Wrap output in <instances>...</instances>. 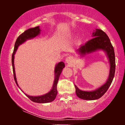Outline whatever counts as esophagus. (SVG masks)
Listing matches in <instances>:
<instances>
[{"label": "esophagus", "instance_id": "34e87169", "mask_svg": "<svg viewBox=\"0 0 125 125\" xmlns=\"http://www.w3.org/2000/svg\"><path fill=\"white\" fill-rule=\"evenodd\" d=\"M65 61L66 63L68 64H72L73 62V59L72 57L68 56L67 58H66V59Z\"/></svg>", "mask_w": 125, "mask_h": 125}]
</instances>
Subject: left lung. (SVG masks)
<instances>
[{
  "instance_id": "obj_1",
  "label": "left lung",
  "mask_w": 125,
  "mask_h": 125,
  "mask_svg": "<svg viewBox=\"0 0 125 125\" xmlns=\"http://www.w3.org/2000/svg\"><path fill=\"white\" fill-rule=\"evenodd\" d=\"M92 37L90 41L84 44H82L76 50L80 56L84 57L87 54L102 51L106 53L110 65L109 74L107 81L104 84L98 88L91 91L82 90L74 84L76 94L77 97L83 100H96L102 96L106 92L111 84L115 73V56L113 47L112 45L109 38L104 31L99 29H96L92 33Z\"/></svg>"
}]
</instances>
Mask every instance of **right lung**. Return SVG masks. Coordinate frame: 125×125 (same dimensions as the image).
Listing matches in <instances>:
<instances>
[{"instance_id":"right-lung-1","label":"right lung","mask_w":125,"mask_h":125,"mask_svg":"<svg viewBox=\"0 0 125 125\" xmlns=\"http://www.w3.org/2000/svg\"><path fill=\"white\" fill-rule=\"evenodd\" d=\"M41 30L40 29L39 26L35 27L33 28H30L29 29L24 31L23 33H21L19 36L18 37V39H16L15 44V48H14V51L13 52L12 56V64L13 67V75H14V79L16 83L18 86L19 87L18 85V82H17L16 77V73H15V64H14V60H15V54L16 52L17 49H18V47L21 44L25 43L26 41L28 40L36 38L41 34ZM65 67L64 63L63 62H60L56 64L55 67H54V79L53 82V84L51 90L47 94H43L41 96H30L28 94H25V95L30 99L31 101L34 102L36 103H39V104H45V103H49L53 101L54 99L56 97L57 94H58V90H57V84H58V80L59 78L60 75H61L63 69ZM21 89V88L19 87ZM22 91V90H21ZM23 92V91H22Z\"/></svg>"}]
</instances>
